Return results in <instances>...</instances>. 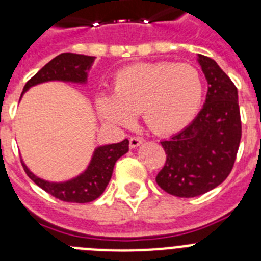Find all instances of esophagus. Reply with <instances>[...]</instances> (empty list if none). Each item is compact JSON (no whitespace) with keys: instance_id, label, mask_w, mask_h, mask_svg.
Wrapping results in <instances>:
<instances>
[{"instance_id":"1","label":"esophagus","mask_w":261,"mask_h":261,"mask_svg":"<svg viewBox=\"0 0 261 261\" xmlns=\"http://www.w3.org/2000/svg\"><path fill=\"white\" fill-rule=\"evenodd\" d=\"M144 142V140L140 137H130L129 138V146L132 147V149H135V147H138L140 145Z\"/></svg>"}]
</instances>
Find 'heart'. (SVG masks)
<instances>
[{
    "mask_svg": "<svg viewBox=\"0 0 261 261\" xmlns=\"http://www.w3.org/2000/svg\"><path fill=\"white\" fill-rule=\"evenodd\" d=\"M204 84L190 64L141 62L124 68L114 81V95L102 94L96 110L105 121L125 128L141 112L147 128L161 136L180 132L199 114Z\"/></svg>",
    "mask_w": 261,
    "mask_h": 261,
    "instance_id": "1",
    "label": "heart"
}]
</instances>
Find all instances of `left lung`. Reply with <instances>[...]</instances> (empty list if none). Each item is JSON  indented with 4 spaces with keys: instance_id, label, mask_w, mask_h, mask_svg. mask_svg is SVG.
I'll return each mask as SVG.
<instances>
[{
    "instance_id": "left-lung-1",
    "label": "left lung",
    "mask_w": 261,
    "mask_h": 261,
    "mask_svg": "<svg viewBox=\"0 0 261 261\" xmlns=\"http://www.w3.org/2000/svg\"><path fill=\"white\" fill-rule=\"evenodd\" d=\"M206 99L190 125L162 141L166 163L155 180L176 197H196L220 186L231 172L242 137L238 90L211 57L197 55Z\"/></svg>"
}]
</instances>
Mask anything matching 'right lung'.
<instances>
[{"label":"right lung","mask_w":261,"mask_h":261,"mask_svg":"<svg viewBox=\"0 0 261 261\" xmlns=\"http://www.w3.org/2000/svg\"><path fill=\"white\" fill-rule=\"evenodd\" d=\"M95 57L77 53H61L55 59L45 64L31 80L23 87V94L32 86L60 81V82H70V84L86 85L89 71L93 66ZM129 141L124 140L117 144H108L98 146L94 150L91 161L84 172L66 181H48L36 176L26 163L22 161V166L27 176L36 186L44 190L56 199L66 202H85L94 201L105 192L106 187L110 183L115 163L120 156L128 153Z\"/></svg>","instance_id":"add662e5"}]
</instances>
